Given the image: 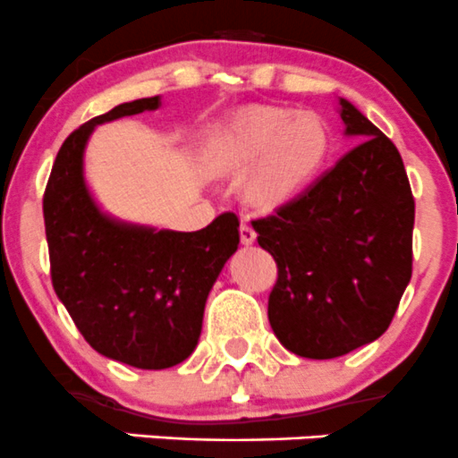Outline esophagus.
<instances>
[{
  "instance_id": "esophagus-1",
  "label": "esophagus",
  "mask_w": 458,
  "mask_h": 458,
  "mask_svg": "<svg viewBox=\"0 0 458 458\" xmlns=\"http://www.w3.org/2000/svg\"><path fill=\"white\" fill-rule=\"evenodd\" d=\"M239 237H242L243 246H250V243H255L257 233H255V228H252V225L248 224V221H243L242 228H239Z\"/></svg>"
}]
</instances>
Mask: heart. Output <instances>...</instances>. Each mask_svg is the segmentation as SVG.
Here are the masks:
<instances>
[{
    "label": "heart",
    "instance_id": "1",
    "mask_svg": "<svg viewBox=\"0 0 458 458\" xmlns=\"http://www.w3.org/2000/svg\"><path fill=\"white\" fill-rule=\"evenodd\" d=\"M327 146V128L317 114L252 106L216 135L210 164L219 173H234L257 161L248 191L257 201L276 203L315 177Z\"/></svg>",
    "mask_w": 458,
    "mask_h": 458
}]
</instances>
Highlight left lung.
I'll use <instances>...</instances> for the list:
<instances>
[{
	"label": "left lung",
	"mask_w": 458,
	"mask_h": 458,
	"mask_svg": "<svg viewBox=\"0 0 458 458\" xmlns=\"http://www.w3.org/2000/svg\"><path fill=\"white\" fill-rule=\"evenodd\" d=\"M357 146L275 215L252 221L279 276L267 299L272 332L306 359H335L372 344L412 276L414 199L396 146L339 99Z\"/></svg>",
	"instance_id": "1"
}]
</instances>
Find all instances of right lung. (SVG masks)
Returning a JSON list of instances; mask_svg holds the SVG:
<instances>
[{
    "label": "right lung",
    "instance_id": "right-lung-1",
    "mask_svg": "<svg viewBox=\"0 0 458 458\" xmlns=\"http://www.w3.org/2000/svg\"><path fill=\"white\" fill-rule=\"evenodd\" d=\"M159 106L161 97L119 104L71 132L44 192L59 301L97 352L141 370H164L191 357L208 294L239 246L234 212L197 233H177L114 219L92 197L84 177L92 131Z\"/></svg>",
    "mask_w": 458,
    "mask_h": 458
}]
</instances>
